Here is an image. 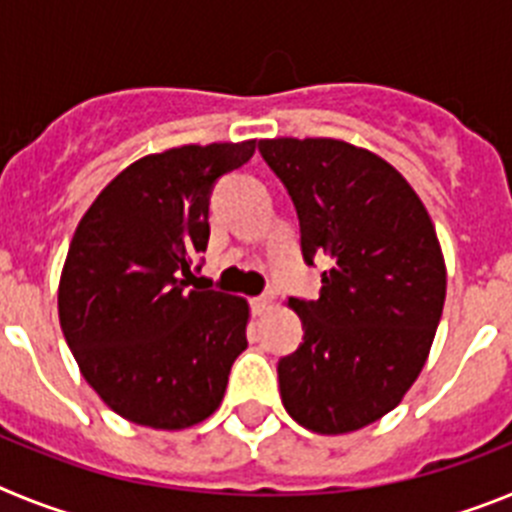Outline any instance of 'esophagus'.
Returning a JSON list of instances; mask_svg holds the SVG:
<instances>
[{
    "mask_svg": "<svg viewBox=\"0 0 512 512\" xmlns=\"http://www.w3.org/2000/svg\"><path fill=\"white\" fill-rule=\"evenodd\" d=\"M251 305H253V312H256V315H264V312H269L271 307H274V295L253 297Z\"/></svg>",
    "mask_w": 512,
    "mask_h": 512,
    "instance_id": "1",
    "label": "esophagus"
}]
</instances>
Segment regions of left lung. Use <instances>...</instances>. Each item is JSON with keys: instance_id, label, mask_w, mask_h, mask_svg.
<instances>
[{"instance_id": "obj_1", "label": "left lung", "mask_w": 512, "mask_h": 512, "mask_svg": "<svg viewBox=\"0 0 512 512\" xmlns=\"http://www.w3.org/2000/svg\"><path fill=\"white\" fill-rule=\"evenodd\" d=\"M259 151L295 202L302 253H325L318 300L289 297L305 338L279 361L287 413L312 433L377 423L431 354L446 300L433 220L382 156L336 138H266Z\"/></svg>"}]
</instances>
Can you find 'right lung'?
<instances>
[{
  "label": "right lung",
  "instance_id": "obj_1",
  "mask_svg": "<svg viewBox=\"0 0 512 512\" xmlns=\"http://www.w3.org/2000/svg\"><path fill=\"white\" fill-rule=\"evenodd\" d=\"M253 151L256 140L189 143L138 158L76 225L58 320L79 372L130 423L182 431L223 402L251 307L182 277L207 248L212 184Z\"/></svg>",
  "mask_w": 512,
  "mask_h": 512
}]
</instances>
